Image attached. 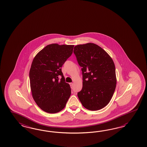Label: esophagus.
Masks as SVG:
<instances>
[{
  "label": "esophagus",
  "mask_w": 147,
  "mask_h": 147,
  "mask_svg": "<svg viewBox=\"0 0 147 147\" xmlns=\"http://www.w3.org/2000/svg\"><path fill=\"white\" fill-rule=\"evenodd\" d=\"M69 84H70V86H71V87L72 88V87H73V83H70Z\"/></svg>",
  "instance_id": "obj_1"
}]
</instances>
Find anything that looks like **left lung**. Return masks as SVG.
I'll list each match as a JSON object with an SVG mask.
<instances>
[{"label":"left lung","instance_id":"8db88e82","mask_svg":"<svg viewBox=\"0 0 147 147\" xmlns=\"http://www.w3.org/2000/svg\"><path fill=\"white\" fill-rule=\"evenodd\" d=\"M74 53L82 67V90L78 93L82 106L98 111L110 102L116 85L115 64L111 56L94 43L78 45Z\"/></svg>","mask_w":147,"mask_h":147}]
</instances>
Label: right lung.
Returning a JSON list of instances; mask_svg holds the SVG:
<instances>
[{"label": "right lung", "mask_w": 147, "mask_h": 147, "mask_svg": "<svg viewBox=\"0 0 147 147\" xmlns=\"http://www.w3.org/2000/svg\"><path fill=\"white\" fill-rule=\"evenodd\" d=\"M74 46L48 45L32 62L29 75L32 97L45 112L53 114L62 111L71 96L70 85L65 82L61 68L71 55Z\"/></svg>", "instance_id": "right-lung-1"}]
</instances>
